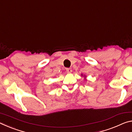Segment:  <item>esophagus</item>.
Masks as SVG:
<instances>
[{
	"label": "esophagus",
	"instance_id": "esophagus-1",
	"mask_svg": "<svg viewBox=\"0 0 132 132\" xmlns=\"http://www.w3.org/2000/svg\"><path fill=\"white\" fill-rule=\"evenodd\" d=\"M66 70L67 72H68V73H70L71 71H72V69H71V68H67Z\"/></svg>",
	"mask_w": 132,
	"mask_h": 132
}]
</instances>
